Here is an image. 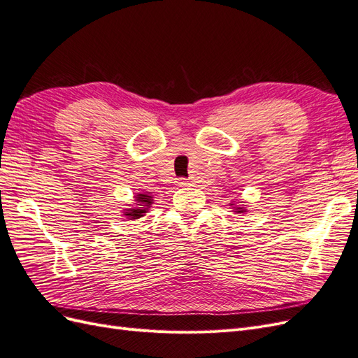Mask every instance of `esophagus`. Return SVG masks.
I'll return each instance as SVG.
<instances>
[{"instance_id":"obj_1","label":"esophagus","mask_w":358,"mask_h":358,"mask_svg":"<svg viewBox=\"0 0 358 358\" xmlns=\"http://www.w3.org/2000/svg\"><path fill=\"white\" fill-rule=\"evenodd\" d=\"M176 183H178V187H189V185H191L189 180H188V179H183V178H179V179L176 180Z\"/></svg>"}]
</instances>
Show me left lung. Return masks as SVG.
I'll use <instances>...</instances> for the list:
<instances>
[{"label":"left lung","instance_id":"left-lung-1","mask_svg":"<svg viewBox=\"0 0 358 358\" xmlns=\"http://www.w3.org/2000/svg\"><path fill=\"white\" fill-rule=\"evenodd\" d=\"M234 212H237V213H243V212H246V209H243V208H234Z\"/></svg>","mask_w":358,"mask_h":358}]
</instances>
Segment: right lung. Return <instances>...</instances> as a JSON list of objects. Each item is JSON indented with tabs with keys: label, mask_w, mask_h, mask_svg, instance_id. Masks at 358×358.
Segmentation results:
<instances>
[{
	"label": "right lung",
	"mask_w": 358,
	"mask_h": 358,
	"mask_svg": "<svg viewBox=\"0 0 358 358\" xmlns=\"http://www.w3.org/2000/svg\"><path fill=\"white\" fill-rule=\"evenodd\" d=\"M154 197L149 196L148 192L145 194H137L136 196V203L137 208H133V209H125L124 210V215L127 216L128 220H138L142 218V216L146 213L148 208H150V204H152L154 201Z\"/></svg>",
	"instance_id": "1"
}]
</instances>
